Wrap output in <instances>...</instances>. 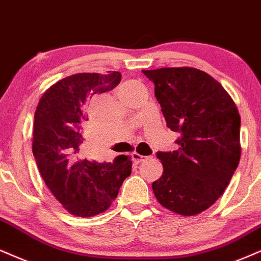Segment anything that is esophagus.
Returning <instances> with one entry per match:
<instances>
[{"label": "esophagus", "mask_w": 261, "mask_h": 261, "mask_svg": "<svg viewBox=\"0 0 261 261\" xmlns=\"http://www.w3.org/2000/svg\"><path fill=\"white\" fill-rule=\"evenodd\" d=\"M147 159H149V157L140 155V153H138V152H133V153H132V160H133V162L137 163V165H138V163L143 162V161L147 160Z\"/></svg>", "instance_id": "1"}]
</instances>
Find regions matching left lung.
Masks as SVG:
<instances>
[{"instance_id":"obj_1","label":"left lung","mask_w":261,"mask_h":261,"mask_svg":"<svg viewBox=\"0 0 261 261\" xmlns=\"http://www.w3.org/2000/svg\"><path fill=\"white\" fill-rule=\"evenodd\" d=\"M155 85L178 150L156 153L163 174L152 182L157 201L180 215H196L224 194L241 157V117L223 86L194 67L143 70Z\"/></svg>"}]
</instances>
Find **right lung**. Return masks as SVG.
<instances>
[{
  "label": "right lung",
  "mask_w": 261,
  "mask_h": 261,
  "mask_svg": "<svg viewBox=\"0 0 261 261\" xmlns=\"http://www.w3.org/2000/svg\"><path fill=\"white\" fill-rule=\"evenodd\" d=\"M121 77L118 71L65 77L44 92L35 112L32 153L37 168L54 197L76 217L105 212L132 173L128 156L102 163L80 157L87 104L94 94L114 89Z\"/></svg>",
  "instance_id": "add662e5"
}]
</instances>
